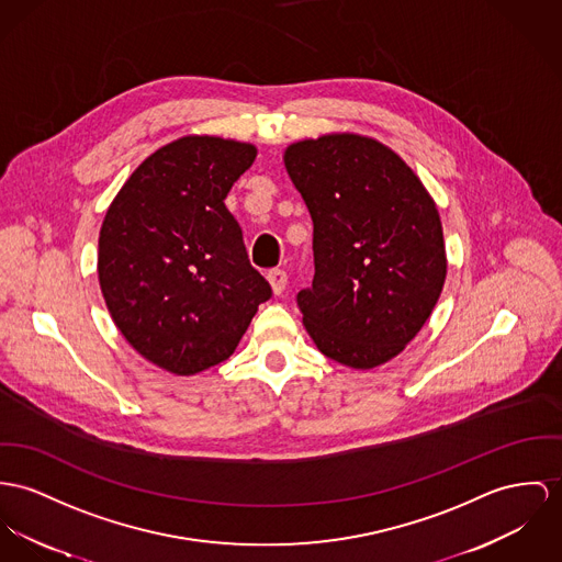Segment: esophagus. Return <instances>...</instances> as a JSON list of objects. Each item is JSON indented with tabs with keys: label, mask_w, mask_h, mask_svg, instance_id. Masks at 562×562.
<instances>
[{
	"label": "esophagus",
	"mask_w": 562,
	"mask_h": 562,
	"mask_svg": "<svg viewBox=\"0 0 562 562\" xmlns=\"http://www.w3.org/2000/svg\"><path fill=\"white\" fill-rule=\"evenodd\" d=\"M267 280H269V284H271V289H273L276 295H282L284 289H286V284H289V276H286L284 269H271V271L267 273Z\"/></svg>",
	"instance_id": "obj_1"
}]
</instances>
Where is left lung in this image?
Returning a JSON list of instances; mask_svg holds the SVG:
<instances>
[{"label": "left lung", "mask_w": 562, "mask_h": 562, "mask_svg": "<svg viewBox=\"0 0 562 562\" xmlns=\"http://www.w3.org/2000/svg\"><path fill=\"white\" fill-rule=\"evenodd\" d=\"M284 167L314 224V280L297 293L303 325L325 357L357 370L381 366L440 297L438 210L406 162L368 136L293 143Z\"/></svg>", "instance_id": "left-lung-1"}]
</instances>
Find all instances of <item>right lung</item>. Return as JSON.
I'll return each mask as SVG.
<instances>
[{
    "instance_id": "add662e5",
    "label": "right lung",
    "mask_w": 562,
    "mask_h": 562,
    "mask_svg": "<svg viewBox=\"0 0 562 562\" xmlns=\"http://www.w3.org/2000/svg\"><path fill=\"white\" fill-rule=\"evenodd\" d=\"M255 158L248 143L177 138L130 175L102 222L106 307L136 352L179 376L228 359L271 297L224 205Z\"/></svg>"
}]
</instances>
